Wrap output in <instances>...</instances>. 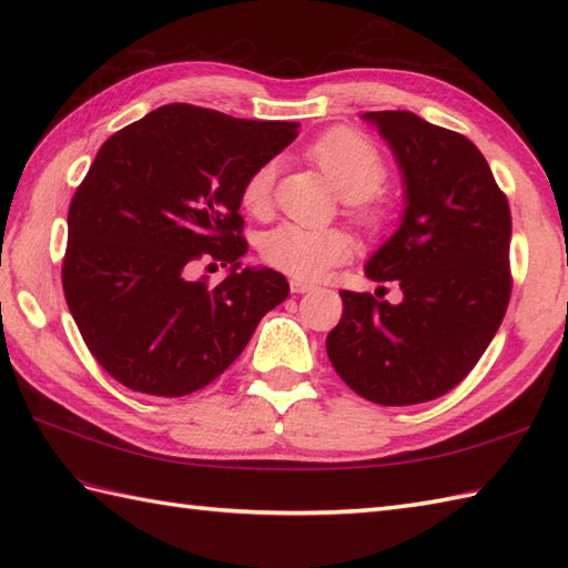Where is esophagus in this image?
<instances>
[{"label":"esophagus","instance_id":"1","mask_svg":"<svg viewBox=\"0 0 568 568\" xmlns=\"http://www.w3.org/2000/svg\"><path fill=\"white\" fill-rule=\"evenodd\" d=\"M291 291L297 293V295H305V293L315 291V285L307 283V281H293V283H291Z\"/></svg>","mask_w":568,"mask_h":568}]
</instances>
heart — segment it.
Segmentation results:
<instances>
[{
	"label": "heart",
	"mask_w": 568,
	"mask_h": 568,
	"mask_svg": "<svg viewBox=\"0 0 568 568\" xmlns=\"http://www.w3.org/2000/svg\"><path fill=\"white\" fill-rule=\"evenodd\" d=\"M332 185L346 197V212L366 226L378 232L390 216V207L376 190L385 180V161L376 143L354 129H332L307 149ZM275 161H265L253 168L241 185L239 200L248 214L263 216L271 207ZM261 258L271 268L297 281H315L334 265H342L354 256V241L344 229H312L295 222H283L268 229L258 241Z\"/></svg>",
	"instance_id": "obj_1"
}]
</instances>
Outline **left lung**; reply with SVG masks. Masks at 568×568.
Returning <instances> with one entry per match:
<instances>
[{"instance_id":"8db88e82","label":"left lung","mask_w":568,"mask_h":568,"mask_svg":"<svg viewBox=\"0 0 568 568\" xmlns=\"http://www.w3.org/2000/svg\"><path fill=\"white\" fill-rule=\"evenodd\" d=\"M366 119L390 143L407 195L400 229L366 275L400 285L403 303L342 291L327 354L366 400L417 405L456 388L500 327L513 293L510 204L466 136L405 110Z\"/></svg>"}]
</instances>
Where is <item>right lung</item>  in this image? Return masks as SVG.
<instances>
[{"label":"right lung","mask_w":568,"mask_h":568,"mask_svg":"<svg viewBox=\"0 0 568 568\" xmlns=\"http://www.w3.org/2000/svg\"><path fill=\"white\" fill-rule=\"evenodd\" d=\"M295 136V122L175 102L102 143L70 202L63 293L114 381L161 397L195 393L291 293L277 271L239 268L248 251L239 192ZM200 260L233 273L214 288L192 282Z\"/></svg>","instance_id":"right-lung-1"}]
</instances>
